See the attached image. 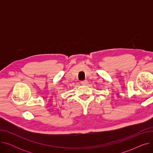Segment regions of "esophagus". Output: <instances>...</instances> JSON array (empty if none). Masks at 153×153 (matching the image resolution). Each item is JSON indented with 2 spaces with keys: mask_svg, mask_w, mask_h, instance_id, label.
Segmentation results:
<instances>
[{
  "mask_svg": "<svg viewBox=\"0 0 153 153\" xmlns=\"http://www.w3.org/2000/svg\"><path fill=\"white\" fill-rule=\"evenodd\" d=\"M87 83H88V82H87V80H85V81H81V84H82V85H86Z\"/></svg>",
  "mask_w": 153,
  "mask_h": 153,
  "instance_id": "1",
  "label": "esophagus"
}]
</instances>
